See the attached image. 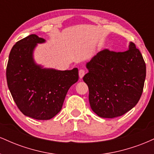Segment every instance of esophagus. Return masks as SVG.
Here are the masks:
<instances>
[{"label": "esophagus", "mask_w": 154, "mask_h": 154, "mask_svg": "<svg viewBox=\"0 0 154 154\" xmlns=\"http://www.w3.org/2000/svg\"><path fill=\"white\" fill-rule=\"evenodd\" d=\"M85 74V71L84 69H79V78L82 79V77H84Z\"/></svg>", "instance_id": "34e87169"}]
</instances>
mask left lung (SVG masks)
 I'll use <instances>...</instances> for the list:
<instances>
[{
    "mask_svg": "<svg viewBox=\"0 0 154 154\" xmlns=\"http://www.w3.org/2000/svg\"><path fill=\"white\" fill-rule=\"evenodd\" d=\"M83 80L89 88V102L103 118L122 116L139 101L143 91L146 66L135 43L123 52L104 49L86 64Z\"/></svg>",
    "mask_w": 154,
    "mask_h": 154,
    "instance_id": "1",
    "label": "left lung"
}]
</instances>
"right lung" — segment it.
Listing matches in <instances>:
<instances>
[{"mask_svg":"<svg viewBox=\"0 0 154 154\" xmlns=\"http://www.w3.org/2000/svg\"><path fill=\"white\" fill-rule=\"evenodd\" d=\"M44 42L34 34L17 42L6 67L7 84L17 107L25 116L38 120L50 119L61 111L69 89L79 79L77 68L59 71L35 63L34 48Z\"/></svg>","mask_w":154,"mask_h":154,"instance_id":"add662e5","label":"right lung"}]
</instances>
